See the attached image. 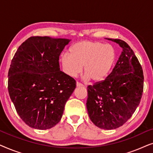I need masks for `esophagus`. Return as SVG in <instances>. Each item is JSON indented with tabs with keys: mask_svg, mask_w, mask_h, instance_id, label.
<instances>
[{
	"mask_svg": "<svg viewBox=\"0 0 153 153\" xmlns=\"http://www.w3.org/2000/svg\"><path fill=\"white\" fill-rule=\"evenodd\" d=\"M76 86L77 87H82V86H83V85L82 84V83H81L79 82H76Z\"/></svg>",
	"mask_w": 153,
	"mask_h": 153,
	"instance_id": "1",
	"label": "esophagus"
}]
</instances>
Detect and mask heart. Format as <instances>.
Segmentation results:
<instances>
[{"label":"heart","instance_id":"b5f03b06","mask_svg":"<svg viewBox=\"0 0 153 153\" xmlns=\"http://www.w3.org/2000/svg\"><path fill=\"white\" fill-rule=\"evenodd\" d=\"M70 53L62 55L60 61L64 72L76 77L83 70L84 79L95 82L102 81L111 72L117 53L111 45L98 41L83 40L73 45Z\"/></svg>","mask_w":153,"mask_h":153}]
</instances>
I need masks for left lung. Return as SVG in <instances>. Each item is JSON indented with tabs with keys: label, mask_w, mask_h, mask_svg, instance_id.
Instances as JSON below:
<instances>
[{
	"label": "left lung",
	"mask_w": 153,
	"mask_h": 153,
	"mask_svg": "<svg viewBox=\"0 0 153 153\" xmlns=\"http://www.w3.org/2000/svg\"><path fill=\"white\" fill-rule=\"evenodd\" d=\"M118 44L123 51L105 80L88 86L86 107L96 126L114 129L125 124L137 109L143 91V73L133 50L123 40L106 38Z\"/></svg>",
	"instance_id": "obj_1"
}]
</instances>
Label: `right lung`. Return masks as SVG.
I'll use <instances>...</instances> for the list:
<instances>
[{"mask_svg":"<svg viewBox=\"0 0 153 153\" xmlns=\"http://www.w3.org/2000/svg\"><path fill=\"white\" fill-rule=\"evenodd\" d=\"M70 39L30 37L18 48L8 72V91L16 111L29 127L47 129L61 119L76 88L60 70L59 56Z\"/></svg>","mask_w":153,"mask_h":153,"instance_id":"1","label":"right lung"}]
</instances>
